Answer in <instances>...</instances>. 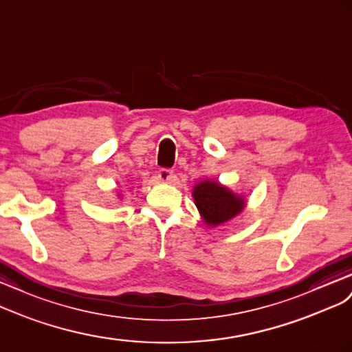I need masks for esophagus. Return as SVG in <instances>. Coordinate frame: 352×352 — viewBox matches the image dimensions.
Masks as SVG:
<instances>
[{
	"instance_id": "34e87169",
	"label": "esophagus",
	"mask_w": 352,
	"mask_h": 352,
	"mask_svg": "<svg viewBox=\"0 0 352 352\" xmlns=\"http://www.w3.org/2000/svg\"><path fill=\"white\" fill-rule=\"evenodd\" d=\"M157 178L160 179V182H164V183H174V182H175L174 173H173V170H170V169H166V168L159 169Z\"/></svg>"
}]
</instances>
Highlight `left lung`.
<instances>
[{
    "label": "left lung",
    "mask_w": 352,
    "mask_h": 352,
    "mask_svg": "<svg viewBox=\"0 0 352 352\" xmlns=\"http://www.w3.org/2000/svg\"><path fill=\"white\" fill-rule=\"evenodd\" d=\"M195 204L206 224L219 226L244 210V199L217 182H202L193 190Z\"/></svg>",
    "instance_id": "left-lung-1"
}]
</instances>
